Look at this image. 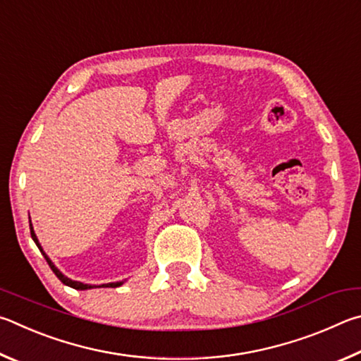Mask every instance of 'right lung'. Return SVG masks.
<instances>
[{
  "label": "right lung",
  "mask_w": 361,
  "mask_h": 361,
  "mask_svg": "<svg viewBox=\"0 0 361 361\" xmlns=\"http://www.w3.org/2000/svg\"><path fill=\"white\" fill-rule=\"evenodd\" d=\"M30 233H31V238H33V241L36 243L37 247H39L41 254H42V255H44V258H46V260H47L50 269L54 271L55 276L59 277V279H60L63 283H65V286H68V287H73V288H75V290H88V288H93V287H94V286H88V283H82V282H78V281H71V279H69V277H66L65 274L61 273V271H60L59 268L55 267V264L52 263V260H50V258L46 255V252L42 250L39 241H37L36 233H35V230H33V225H31V220H30ZM122 283H123V282H111V283H103V286H99V287H112V288H116V287H120V286H122Z\"/></svg>",
  "instance_id": "right-lung-1"
}]
</instances>
